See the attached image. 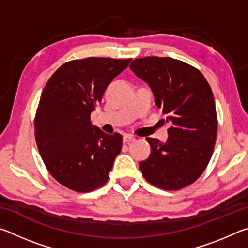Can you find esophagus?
<instances>
[{
    "label": "esophagus",
    "instance_id": "1",
    "mask_svg": "<svg viewBox=\"0 0 248 248\" xmlns=\"http://www.w3.org/2000/svg\"><path fill=\"white\" fill-rule=\"evenodd\" d=\"M132 141H136V138H134L133 136H130V134H125V136H124V143H130V142H132Z\"/></svg>",
    "mask_w": 248,
    "mask_h": 248
}]
</instances>
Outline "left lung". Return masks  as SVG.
Masks as SVG:
<instances>
[{"label": "left lung", "instance_id": "obj_1", "mask_svg": "<svg viewBox=\"0 0 248 248\" xmlns=\"http://www.w3.org/2000/svg\"><path fill=\"white\" fill-rule=\"evenodd\" d=\"M130 69L150 86L155 105L170 123L169 138H146L151 154L140 162L150 184L177 190L203 173L215 149L217 111L213 94L202 73L173 58L136 59Z\"/></svg>", "mask_w": 248, "mask_h": 248}]
</instances>
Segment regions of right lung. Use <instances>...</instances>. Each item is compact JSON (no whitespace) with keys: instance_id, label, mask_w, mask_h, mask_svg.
Instances as JSON below:
<instances>
[{"instance_id":"right-lung-1","label":"right lung","mask_w":248,"mask_h":248,"mask_svg":"<svg viewBox=\"0 0 248 248\" xmlns=\"http://www.w3.org/2000/svg\"><path fill=\"white\" fill-rule=\"evenodd\" d=\"M130 61L73 60L61 65L46 84L35 118L36 143L49 173L69 189L92 191L109 178L123 137L92 125L91 114Z\"/></svg>"}]
</instances>
